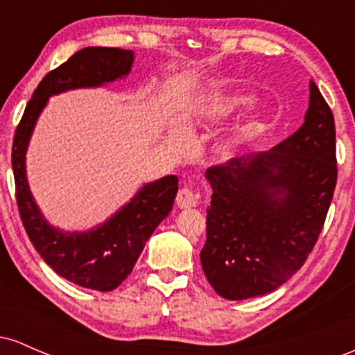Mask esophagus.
I'll use <instances>...</instances> for the list:
<instances>
[{
	"label": "esophagus",
	"mask_w": 355,
	"mask_h": 355,
	"mask_svg": "<svg viewBox=\"0 0 355 355\" xmlns=\"http://www.w3.org/2000/svg\"><path fill=\"white\" fill-rule=\"evenodd\" d=\"M177 205L180 209H191V207L197 205V195L190 189H182L177 195Z\"/></svg>",
	"instance_id": "1"
}]
</instances>
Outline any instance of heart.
Listing matches in <instances>:
<instances>
[{
    "mask_svg": "<svg viewBox=\"0 0 355 355\" xmlns=\"http://www.w3.org/2000/svg\"><path fill=\"white\" fill-rule=\"evenodd\" d=\"M252 100L247 98V96H242V98H235L232 101H227L225 105H223V110H232V108H237V107H243V105H250ZM266 125V121H262V126Z\"/></svg>",
    "mask_w": 355,
    "mask_h": 355,
    "instance_id": "b5f03b06",
    "label": "heart"
}]
</instances>
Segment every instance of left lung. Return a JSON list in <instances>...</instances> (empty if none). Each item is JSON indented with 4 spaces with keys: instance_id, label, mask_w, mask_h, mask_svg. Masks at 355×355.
Masks as SVG:
<instances>
[{
    "instance_id": "1",
    "label": "left lung",
    "mask_w": 355,
    "mask_h": 355,
    "mask_svg": "<svg viewBox=\"0 0 355 355\" xmlns=\"http://www.w3.org/2000/svg\"><path fill=\"white\" fill-rule=\"evenodd\" d=\"M205 177L214 190L200 252L209 284L229 300L275 291L312 252L337 183L336 123L317 85L294 135Z\"/></svg>"
}]
</instances>
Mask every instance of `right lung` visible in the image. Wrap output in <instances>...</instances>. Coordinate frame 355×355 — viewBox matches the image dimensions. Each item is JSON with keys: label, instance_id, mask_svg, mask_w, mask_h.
Instances as JSON below:
<instances>
[{"label": "right lung", "instance_id": "obj_1", "mask_svg": "<svg viewBox=\"0 0 355 355\" xmlns=\"http://www.w3.org/2000/svg\"><path fill=\"white\" fill-rule=\"evenodd\" d=\"M133 51L88 46L48 73L40 81L16 126L11 150L16 203L28 237L56 274L80 287L110 292L135 267L146 240L170 214L177 197L175 175L145 183L125 207L87 232H63L51 227L36 205L26 180L24 157L31 133L48 98L75 88H93L123 78L132 70Z\"/></svg>", "mask_w": 355, "mask_h": 355}]
</instances>
